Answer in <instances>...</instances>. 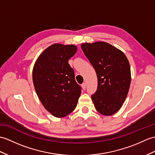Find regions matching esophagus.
<instances>
[{"mask_svg": "<svg viewBox=\"0 0 155 155\" xmlns=\"http://www.w3.org/2000/svg\"><path fill=\"white\" fill-rule=\"evenodd\" d=\"M82 88H83V90H86V82H84V83H82Z\"/></svg>", "mask_w": 155, "mask_h": 155, "instance_id": "34e87169", "label": "esophagus"}]
</instances>
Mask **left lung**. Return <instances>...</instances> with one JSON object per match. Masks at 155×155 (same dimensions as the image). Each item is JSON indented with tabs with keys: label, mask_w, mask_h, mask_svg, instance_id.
<instances>
[{
	"label": "left lung",
	"mask_w": 155,
	"mask_h": 155,
	"mask_svg": "<svg viewBox=\"0 0 155 155\" xmlns=\"http://www.w3.org/2000/svg\"><path fill=\"white\" fill-rule=\"evenodd\" d=\"M81 48L94 67L98 88L91 96L95 108L104 116L120 110L131 84V69L125 54L106 42L84 43Z\"/></svg>",
	"instance_id": "left-lung-1"
}]
</instances>
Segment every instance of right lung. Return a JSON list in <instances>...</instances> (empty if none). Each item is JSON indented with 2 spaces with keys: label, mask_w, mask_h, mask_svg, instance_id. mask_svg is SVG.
Masks as SVG:
<instances>
[{
  "label": "right lung",
  "mask_w": 155,
  "mask_h": 155,
  "mask_svg": "<svg viewBox=\"0 0 155 155\" xmlns=\"http://www.w3.org/2000/svg\"><path fill=\"white\" fill-rule=\"evenodd\" d=\"M77 51L74 45L55 44L42 52L34 66L35 92L45 108L57 117L71 114L81 94L74 70L68 63Z\"/></svg>",
  "instance_id": "right-lung-1"
}]
</instances>
